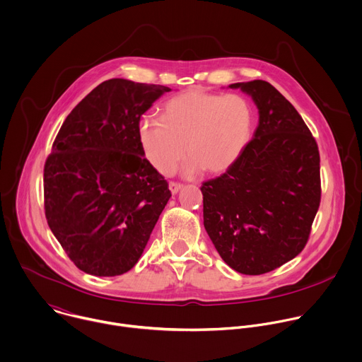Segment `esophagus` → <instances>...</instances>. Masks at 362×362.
I'll return each mask as SVG.
<instances>
[{"label": "esophagus", "mask_w": 362, "mask_h": 362, "mask_svg": "<svg viewBox=\"0 0 362 362\" xmlns=\"http://www.w3.org/2000/svg\"><path fill=\"white\" fill-rule=\"evenodd\" d=\"M181 188H182V184H180V182H174V181H171V182H170V191H171V194H177Z\"/></svg>", "instance_id": "esophagus-1"}]
</instances>
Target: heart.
Here are the masks:
<instances>
[{
	"label": "heart",
	"instance_id": "obj_1",
	"mask_svg": "<svg viewBox=\"0 0 362 362\" xmlns=\"http://www.w3.org/2000/svg\"><path fill=\"white\" fill-rule=\"evenodd\" d=\"M252 127L253 109L243 96L192 89L167 100L161 119L144 117L139 139L146 158L160 174H173L185 151L191 157L188 174L199 168L218 174L238 160Z\"/></svg>",
	"mask_w": 362,
	"mask_h": 362
}]
</instances>
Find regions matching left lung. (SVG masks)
<instances>
[{
  "instance_id": "left-lung-1",
  "label": "left lung",
  "mask_w": 362,
  "mask_h": 362,
  "mask_svg": "<svg viewBox=\"0 0 362 362\" xmlns=\"http://www.w3.org/2000/svg\"><path fill=\"white\" fill-rule=\"evenodd\" d=\"M252 96L259 126L238 160L202 184L204 226L221 257L263 274L305 246L320 206V153L294 106L269 82L233 83Z\"/></svg>"
}]
</instances>
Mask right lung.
<instances>
[{"label":"right lung","instance_id":"1","mask_svg":"<svg viewBox=\"0 0 362 362\" xmlns=\"http://www.w3.org/2000/svg\"><path fill=\"white\" fill-rule=\"evenodd\" d=\"M170 90L106 81L69 113L52 144L44 167L45 216L85 273L129 272L171 197L139 139L141 115Z\"/></svg>","mask_w":362,"mask_h":362}]
</instances>
